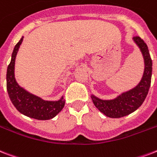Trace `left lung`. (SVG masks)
<instances>
[{
    "label": "left lung",
    "instance_id": "left-lung-1",
    "mask_svg": "<svg viewBox=\"0 0 157 157\" xmlns=\"http://www.w3.org/2000/svg\"><path fill=\"white\" fill-rule=\"evenodd\" d=\"M133 40L139 47L143 55L145 69L140 83L133 89L124 92L114 100H103L92 94L94 105L105 115L109 118H121L128 115L142 105L149 91L152 72V61L147 45L139 36H134Z\"/></svg>",
    "mask_w": 157,
    "mask_h": 157
}]
</instances>
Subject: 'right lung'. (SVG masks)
<instances>
[{
  "label": "right lung",
  "mask_w": 157,
  "mask_h": 157,
  "mask_svg": "<svg viewBox=\"0 0 157 157\" xmlns=\"http://www.w3.org/2000/svg\"><path fill=\"white\" fill-rule=\"evenodd\" d=\"M22 39L15 46L11 61L7 67L6 88L9 97L20 113L39 120H48L54 118L65 105L63 97L57 101H47L29 93L20 87L15 79V61Z\"/></svg>",
  "instance_id": "right-lung-1"
}]
</instances>
